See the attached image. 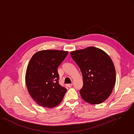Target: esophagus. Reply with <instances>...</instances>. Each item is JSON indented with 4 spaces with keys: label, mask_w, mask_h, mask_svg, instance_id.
<instances>
[{
    "label": "esophagus",
    "mask_w": 134,
    "mask_h": 134,
    "mask_svg": "<svg viewBox=\"0 0 134 134\" xmlns=\"http://www.w3.org/2000/svg\"><path fill=\"white\" fill-rule=\"evenodd\" d=\"M73 85V84L72 83H70V84H67L66 85V86L68 87H69V88H70V87H72V86Z\"/></svg>",
    "instance_id": "34e87169"
}]
</instances>
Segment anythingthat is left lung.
<instances>
[{
    "mask_svg": "<svg viewBox=\"0 0 134 134\" xmlns=\"http://www.w3.org/2000/svg\"><path fill=\"white\" fill-rule=\"evenodd\" d=\"M71 55L81 71L83 86L82 98L91 104L104 102L111 94L116 83V70L110 57L93 46L72 51Z\"/></svg>",
    "mask_w": 134,
    "mask_h": 134,
    "instance_id": "left-lung-1",
    "label": "left lung"
}]
</instances>
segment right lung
<instances>
[{
    "label": "right lung",
    "mask_w": 134,
    "mask_h": 134,
    "mask_svg": "<svg viewBox=\"0 0 134 134\" xmlns=\"http://www.w3.org/2000/svg\"><path fill=\"white\" fill-rule=\"evenodd\" d=\"M68 51L42 50L33 55L27 68L25 81L28 91L40 106L52 108L62 101L67 90L59 85L58 68Z\"/></svg>",
    "instance_id": "right-lung-1"
}]
</instances>
